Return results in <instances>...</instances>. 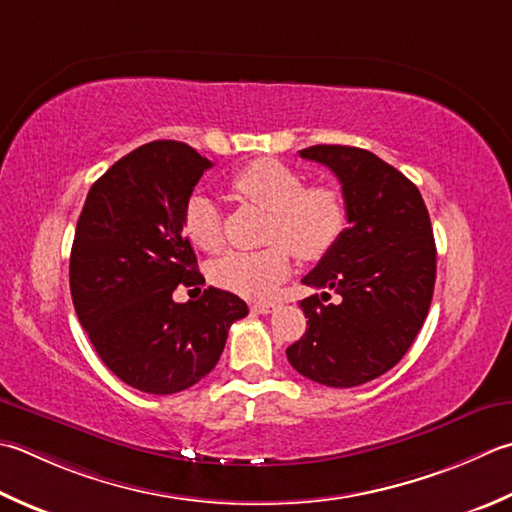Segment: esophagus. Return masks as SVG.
<instances>
[{"mask_svg":"<svg viewBox=\"0 0 512 512\" xmlns=\"http://www.w3.org/2000/svg\"><path fill=\"white\" fill-rule=\"evenodd\" d=\"M250 310H253V313H257V315H268V313H273V310H275V304L273 302H259V304L250 306Z\"/></svg>","mask_w":512,"mask_h":512,"instance_id":"obj_1","label":"esophagus"}]
</instances>
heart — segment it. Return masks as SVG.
I'll use <instances>...</instances> for the list:
<instances>
[{"label": "heart", "mask_w": 512, "mask_h": 512, "mask_svg": "<svg viewBox=\"0 0 512 512\" xmlns=\"http://www.w3.org/2000/svg\"><path fill=\"white\" fill-rule=\"evenodd\" d=\"M235 193L268 213L266 242L257 253H228L215 262L213 282L246 299H266L290 270V254L313 262L337 244L346 228L344 195L333 186H306L304 175L279 159H257L235 173ZM184 233L193 246H224L222 215L210 197L195 193L184 208Z\"/></svg>", "instance_id": "obj_1"}]
</instances>
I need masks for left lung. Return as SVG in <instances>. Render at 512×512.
I'll return each instance as SVG.
<instances>
[{"label":"left lung","mask_w":512,"mask_h":512,"mask_svg":"<svg viewBox=\"0 0 512 512\" xmlns=\"http://www.w3.org/2000/svg\"><path fill=\"white\" fill-rule=\"evenodd\" d=\"M342 184L348 228L302 282L333 289L302 299L304 337L286 348L299 375L353 388L384 375L406 355L433 299L437 250L417 186L384 159L355 146L299 150Z\"/></svg>","instance_id":"1"}]
</instances>
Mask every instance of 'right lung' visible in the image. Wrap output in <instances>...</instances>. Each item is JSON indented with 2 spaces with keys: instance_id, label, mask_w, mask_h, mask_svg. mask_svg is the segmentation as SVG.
I'll use <instances>...</instances> for the list:
<instances>
[{
  "instance_id": "right-lung-1",
  "label": "right lung",
  "mask_w": 512,
  "mask_h": 512,
  "mask_svg": "<svg viewBox=\"0 0 512 512\" xmlns=\"http://www.w3.org/2000/svg\"><path fill=\"white\" fill-rule=\"evenodd\" d=\"M210 164L184 142L135 148L90 186L70 250L75 313L102 362L150 395H173L219 362L244 299L210 286L177 304L175 288L204 284L184 237V208Z\"/></svg>"
}]
</instances>
